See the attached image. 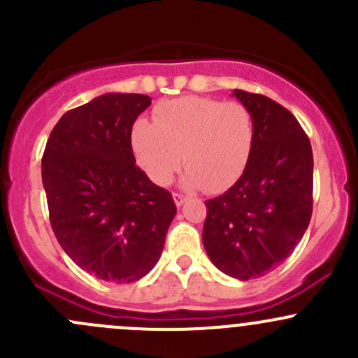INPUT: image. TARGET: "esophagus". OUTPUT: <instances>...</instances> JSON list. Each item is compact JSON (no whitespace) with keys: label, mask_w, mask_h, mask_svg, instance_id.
<instances>
[{"label":"esophagus","mask_w":358,"mask_h":358,"mask_svg":"<svg viewBox=\"0 0 358 358\" xmlns=\"http://www.w3.org/2000/svg\"><path fill=\"white\" fill-rule=\"evenodd\" d=\"M173 199H175V204L178 206V208H180V206H182L183 202L187 201V196H183V194H178V192H175V194H173Z\"/></svg>","instance_id":"obj_1"}]
</instances>
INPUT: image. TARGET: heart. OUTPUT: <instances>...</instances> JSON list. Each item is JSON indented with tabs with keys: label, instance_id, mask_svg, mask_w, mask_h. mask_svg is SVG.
<instances>
[{
	"label": "heart",
	"instance_id": "b5f03b06",
	"mask_svg": "<svg viewBox=\"0 0 358 358\" xmlns=\"http://www.w3.org/2000/svg\"><path fill=\"white\" fill-rule=\"evenodd\" d=\"M252 143L255 121L248 107L204 96L159 103L154 122L138 119L131 128L136 162L156 185H168L183 162L185 187L229 189L246 169Z\"/></svg>",
	"mask_w": 358,
	"mask_h": 358
}]
</instances>
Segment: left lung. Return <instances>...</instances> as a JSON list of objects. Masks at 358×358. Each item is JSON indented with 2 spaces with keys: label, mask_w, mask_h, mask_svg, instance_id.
I'll list each match as a JSON object with an SVG mask.
<instances>
[{
  "label": "left lung",
  "mask_w": 358,
  "mask_h": 358,
  "mask_svg": "<svg viewBox=\"0 0 358 358\" xmlns=\"http://www.w3.org/2000/svg\"><path fill=\"white\" fill-rule=\"evenodd\" d=\"M255 121V143L241 178L206 201L202 244L218 270L258 279L284 262L312 218L313 156L289 110L265 95L234 90Z\"/></svg>",
  "instance_id": "left-lung-1"
}]
</instances>
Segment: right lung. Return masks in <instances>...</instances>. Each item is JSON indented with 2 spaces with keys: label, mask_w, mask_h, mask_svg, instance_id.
<instances>
[{
  "label": "right lung",
  "mask_w": 358,
  "mask_h": 358,
  "mask_svg": "<svg viewBox=\"0 0 358 358\" xmlns=\"http://www.w3.org/2000/svg\"><path fill=\"white\" fill-rule=\"evenodd\" d=\"M150 102L138 93L96 96L60 117L43 154L53 234L79 268L107 282L145 277L176 215L171 194L133 156V122Z\"/></svg>",
  "instance_id": "obj_1"
}]
</instances>
